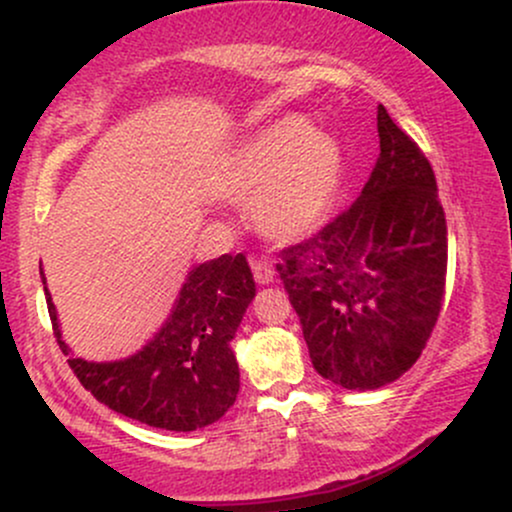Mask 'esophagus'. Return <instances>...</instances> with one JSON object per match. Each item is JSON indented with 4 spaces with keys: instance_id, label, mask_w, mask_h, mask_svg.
Returning a JSON list of instances; mask_svg holds the SVG:
<instances>
[{
    "instance_id": "1",
    "label": "esophagus",
    "mask_w": 512,
    "mask_h": 512,
    "mask_svg": "<svg viewBox=\"0 0 512 512\" xmlns=\"http://www.w3.org/2000/svg\"><path fill=\"white\" fill-rule=\"evenodd\" d=\"M250 267H252V274H255L257 284H272L276 276L272 260H267V257H252Z\"/></svg>"
}]
</instances>
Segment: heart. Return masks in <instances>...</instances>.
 <instances>
[{
	"label": "heart",
	"instance_id": "b5f03b06",
	"mask_svg": "<svg viewBox=\"0 0 512 512\" xmlns=\"http://www.w3.org/2000/svg\"><path fill=\"white\" fill-rule=\"evenodd\" d=\"M344 175L342 149L313 132L303 117H284L252 134L223 161L221 195L248 199L250 216L267 238L301 240L325 221Z\"/></svg>",
	"mask_w": 512,
	"mask_h": 512
}]
</instances>
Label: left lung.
I'll return each mask as SVG.
<instances>
[{"instance_id": "obj_1", "label": "left lung", "mask_w": 512, "mask_h": 512, "mask_svg": "<svg viewBox=\"0 0 512 512\" xmlns=\"http://www.w3.org/2000/svg\"><path fill=\"white\" fill-rule=\"evenodd\" d=\"M380 156L361 197L276 264L317 373L346 390L395 383L436 327L448 226L419 144L378 105Z\"/></svg>"}]
</instances>
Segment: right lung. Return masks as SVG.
Listing matches in <instances>:
<instances>
[{
	"label": "right lung",
	"instance_id": "right-lung-1",
	"mask_svg": "<svg viewBox=\"0 0 512 512\" xmlns=\"http://www.w3.org/2000/svg\"><path fill=\"white\" fill-rule=\"evenodd\" d=\"M43 289L52 332L69 354L45 276ZM252 298L255 279L243 252L221 255L192 269L166 325L142 351L113 363L69 358V368L98 402L127 419L166 431H197L236 402L240 370L231 342Z\"/></svg>",
	"mask_w": 512,
	"mask_h": 512
}]
</instances>
